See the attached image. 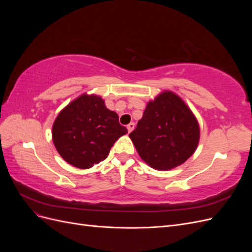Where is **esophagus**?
I'll return each mask as SVG.
<instances>
[{"instance_id":"1","label":"esophagus","mask_w":252,"mask_h":252,"mask_svg":"<svg viewBox=\"0 0 252 252\" xmlns=\"http://www.w3.org/2000/svg\"><path fill=\"white\" fill-rule=\"evenodd\" d=\"M127 129H128V132L130 133L133 129H134V123H130V124H128L127 125Z\"/></svg>"}]
</instances>
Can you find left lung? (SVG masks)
Wrapping results in <instances>:
<instances>
[{"label": "left lung", "instance_id": "8db88e82", "mask_svg": "<svg viewBox=\"0 0 252 252\" xmlns=\"http://www.w3.org/2000/svg\"><path fill=\"white\" fill-rule=\"evenodd\" d=\"M129 138L145 163L157 170H170L193 155L200 126L187 104L172 91L164 90L147 103Z\"/></svg>", "mask_w": 252, "mask_h": 252}]
</instances>
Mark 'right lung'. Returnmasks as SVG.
Listing matches in <instances>:
<instances>
[{"mask_svg":"<svg viewBox=\"0 0 252 252\" xmlns=\"http://www.w3.org/2000/svg\"><path fill=\"white\" fill-rule=\"evenodd\" d=\"M127 132L100 95L84 94L60 111L52 125V141L68 164L88 169L104 161Z\"/></svg>","mask_w":252,"mask_h":252,"instance_id":"right-lung-1","label":"right lung"}]
</instances>
